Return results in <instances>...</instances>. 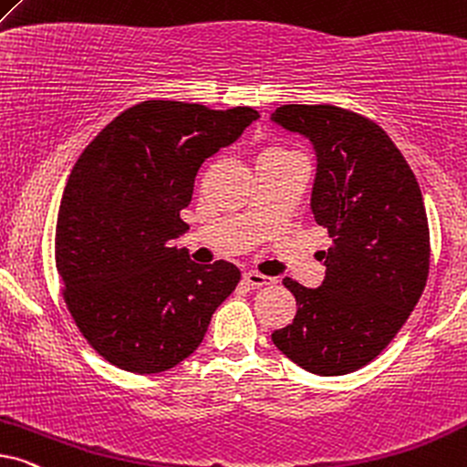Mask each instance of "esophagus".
Returning <instances> with one entry per match:
<instances>
[{
  "label": "esophagus",
  "mask_w": 467,
  "mask_h": 467,
  "mask_svg": "<svg viewBox=\"0 0 467 467\" xmlns=\"http://www.w3.org/2000/svg\"><path fill=\"white\" fill-rule=\"evenodd\" d=\"M244 283H248L251 287H264V285H270V283H275V278L265 276L257 270H248L244 272Z\"/></svg>",
  "instance_id": "obj_1"
}]
</instances>
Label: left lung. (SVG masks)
Listing matches in <instances>:
<instances>
[{
  "label": "left lung",
  "instance_id": "1",
  "mask_svg": "<svg viewBox=\"0 0 467 467\" xmlns=\"http://www.w3.org/2000/svg\"><path fill=\"white\" fill-rule=\"evenodd\" d=\"M272 122L305 135L317 154L311 210L332 246L317 289L283 278L294 322L272 332L289 360L317 375L365 367L389 345L429 276V223L416 175L368 118L335 105H283Z\"/></svg>",
  "mask_w": 467,
  "mask_h": 467
}]
</instances>
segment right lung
I'll return each instance as SVG.
<instances>
[{"instance_id":"obj_1","label":"right lung","mask_w":467,"mask_h":467,"mask_svg":"<svg viewBox=\"0 0 467 467\" xmlns=\"http://www.w3.org/2000/svg\"><path fill=\"white\" fill-rule=\"evenodd\" d=\"M259 113L178 100L126 109L83 150L66 182L56 265L77 328L124 371H167L199 348L240 270L199 265L171 240L184 234L205 159L232 145Z\"/></svg>"}]
</instances>
